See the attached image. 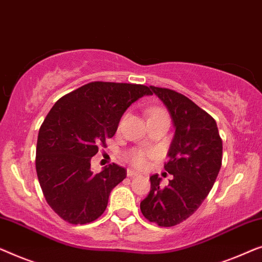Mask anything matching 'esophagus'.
Here are the masks:
<instances>
[{
  "label": "esophagus",
  "instance_id": "esophagus-1",
  "mask_svg": "<svg viewBox=\"0 0 262 262\" xmlns=\"http://www.w3.org/2000/svg\"><path fill=\"white\" fill-rule=\"evenodd\" d=\"M127 176L129 177V178H134V177H138L139 176V173L135 172V171H133V169H128Z\"/></svg>",
  "mask_w": 262,
  "mask_h": 262
}]
</instances>
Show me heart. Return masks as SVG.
<instances>
[{
	"mask_svg": "<svg viewBox=\"0 0 262 262\" xmlns=\"http://www.w3.org/2000/svg\"><path fill=\"white\" fill-rule=\"evenodd\" d=\"M157 116H167L165 110L160 108H152L149 110V117H157ZM152 156V153L147 152L145 149L135 148L132 152L128 153V160L133 165V166L140 169H143L148 165V158Z\"/></svg>",
	"mask_w": 262,
	"mask_h": 262,
	"instance_id": "b5f03b06",
	"label": "heart"
}]
</instances>
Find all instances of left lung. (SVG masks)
I'll use <instances>...</instances> for the list:
<instances>
[{
	"mask_svg": "<svg viewBox=\"0 0 262 262\" xmlns=\"http://www.w3.org/2000/svg\"><path fill=\"white\" fill-rule=\"evenodd\" d=\"M171 114L176 132L165 169L173 176L167 186L158 174L140 203L142 215L160 227H173L192 215L208 196L222 165V139L216 121L186 96L150 85Z\"/></svg>",
	"mask_w": 262,
	"mask_h": 262,
	"instance_id": "obj_1",
	"label": "left lung"
}]
</instances>
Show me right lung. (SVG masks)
Masks as SVG:
<instances>
[{"instance_id":"right-lung-1","label":"right lung","mask_w":262,"mask_h":262,"mask_svg":"<svg viewBox=\"0 0 262 262\" xmlns=\"http://www.w3.org/2000/svg\"><path fill=\"white\" fill-rule=\"evenodd\" d=\"M152 95L141 84L93 82L58 99L39 129L35 167L45 200L71 224L97 220L109 194L126 178V168L113 164L91 171V158L113 138L132 103Z\"/></svg>"}]
</instances>
